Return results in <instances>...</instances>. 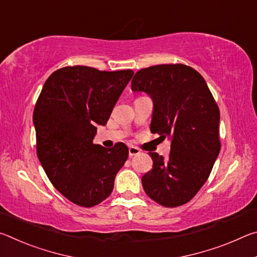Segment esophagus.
Here are the masks:
<instances>
[{
  "label": "esophagus",
  "instance_id": "34e87169",
  "mask_svg": "<svg viewBox=\"0 0 257 257\" xmlns=\"http://www.w3.org/2000/svg\"><path fill=\"white\" fill-rule=\"evenodd\" d=\"M139 153H141V151H139V149H137V147L129 146V156H130V158H133V156H135V155H138Z\"/></svg>",
  "mask_w": 257,
  "mask_h": 257
}]
</instances>
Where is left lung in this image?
Returning <instances> with one entry per match:
<instances>
[{"label": "left lung", "instance_id": "obj_1", "mask_svg": "<svg viewBox=\"0 0 257 257\" xmlns=\"http://www.w3.org/2000/svg\"><path fill=\"white\" fill-rule=\"evenodd\" d=\"M132 90L150 95L151 132L171 142L168 159L149 153L153 169L143 176V188L162 206L184 205L205 184L220 153L219 107L204 78L185 64L142 69Z\"/></svg>", "mask_w": 257, "mask_h": 257}]
</instances>
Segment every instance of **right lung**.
Listing matches in <instances>:
<instances>
[{
	"mask_svg": "<svg viewBox=\"0 0 257 257\" xmlns=\"http://www.w3.org/2000/svg\"><path fill=\"white\" fill-rule=\"evenodd\" d=\"M133 75V70L64 67L43 86L33 115L37 156L52 185L77 205L92 207L110 196L128 159L123 143L105 149L93 139Z\"/></svg>",
	"mask_w": 257,
	"mask_h": 257,
	"instance_id": "right-lung-1",
	"label": "right lung"
}]
</instances>
